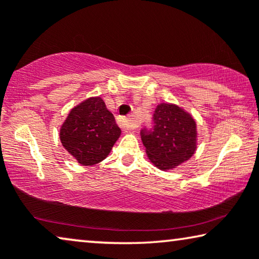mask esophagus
<instances>
[{"label":"esophagus","mask_w":259,"mask_h":259,"mask_svg":"<svg viewBox=\"0 0 259 259\" xmlns=\"http://www.w3.org/2000/svg\"><path fill=\"white\" fill-rule=\"evenodd\" d=\"M118 123L122 130H134L138 127L136 121H133L131 118H123V116H120L118 119Z\"/></svg>","instance_id":"esophagus-1"}]
</instances>
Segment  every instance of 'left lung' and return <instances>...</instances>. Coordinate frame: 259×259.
<instances>
[{
  "mask_svg": "<svg viewBox=\"0 0 259 259\" xmlns=\"http://www.w3.org/2000/svg\"><path fill=\"white\" fill-rule=\"evenodd\" d=\"M153 120V132H141L145 151L155 167L171 171L196 153L197 122L183 107L169 102L157 106Z\"/></svg>",
  "mask_w": 259,
  "mask_h": 259,
  "instance_id": "8db88e82",
  "label": "left lung"
}]
</instances>
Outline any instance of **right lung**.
<instances>
[{
	"instance_id": "1",
	"label": "right lung",
	"mask_w": 259,
	"mask_h": 259,
	"mask_svg": "<svg viewBox=\"0 0 259 259\" xmlns=\"http://www.w3.org/2000/svg\"><path fill=\"white\" fill-rule=\"evenodd\" d=\"M121 130L100 97H91L70 109L60 127V141L82 166H93L111 153Z\"/></svg>"
}]
</instances>
